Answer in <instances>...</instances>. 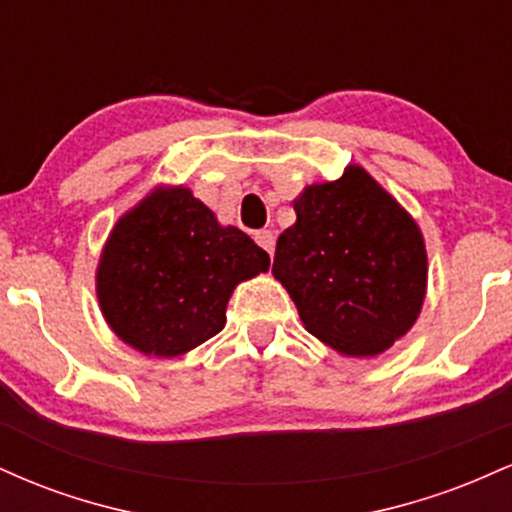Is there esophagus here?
Here are the masks:
<instances>
[{
	"label": "esophagus",
	"mask_w": 512,
	"mask_h": 512,
	"mask_svg": "<svg viewBox=\"0 0 512 512\" xmlns=\"http://www.w3.org/2000/svg\"><path fill=\"white\" fill-rule=\"evenodd\" d=\"M255 243L260 245L264 252H269V255H272V252H274V236H272V231H257L255 233Z\"/></svg>",
	"instance_id": "esophagus-1"
}]
</instances>
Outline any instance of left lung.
I'll list each match as a JSON object with an SVG mask.
<instances>
[{
  "instance_id": "obj_1",
  "label": "left lung",
  "mask_w": 512,
  "mask_h": 512,
  "mask_svg": "<svg viewBox=\"0 0 512 512\" xmlns=\"http://www.w3.org/2000/svg\"><path fill=\"white\" fill-rule=\"evenodd\" d=\"M276 240L274 279L305 330L344 356H378L409 332L426 296L419 226L361 166L308 185Z\"/></svg>"
}]
</instances>
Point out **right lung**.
<instances>
[{
	"label": "right lung",
	"mask_w": 512,
	"mask_h": 512,
	"mask_svg": "<svg viewBox=\"0 0 512 512\" xmlns=\"http://www.w3.org/2000/svg\"><path fill=\"white\" fill-rule=\"evenodd\" d=\"M267 269V252L187 187H156L110 231L96 293L122 342L170 358L219 334L233 289Z\"/></svg>",
	"instance_id": "right-lung-1"
}]
</instances>
